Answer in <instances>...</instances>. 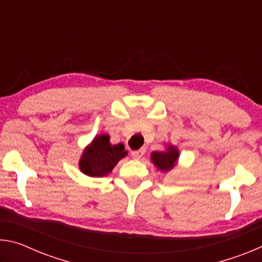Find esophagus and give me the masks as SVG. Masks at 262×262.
Masks as SVG:
<instances>
[{
	"mask_svg": "<svg viewBox=\"0 0 262 262\" xmlns=\"http://www.w3.org/2000/svg\"><path fill=\"white\" fill-rule=\"evenodd\" d=\"M145 152V149H140V150H135V151H132V157L134 159H140L142 158V156H143Z\"/></svg>",
	"mask_w": 262,
	"mask_h": 262,
	"instance_id": "esophagus-1",
	"label": "esophagus"
}]
</instances>
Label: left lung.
<instances>
[{"label": "left lung", "instance_id": "1", "mask_svg": "<svg viewBox=\"0 0 262 262\" xmlns=\"http://www.w3.org/2000/svg\"><path fill=\"white\" fill-rule=\"evenodd\" d=\"M151 162L161 172H168L177 166L179 158V150L171 144H166L163 151H154L150 155Z\"/></svg>", "mask_w": 262, "mask_h": 262}]
</instances>
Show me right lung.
<instances>
[{
    "mask_svg": "<svg viewBox=\"0 0 262 262\" xmlns=\"http://www.w3.org/2000/svg\"><path fill=\"white\" fill-rule=\"evenodd\" d=\"M128 156L122 143L111 144L110 135H97L83 150L78 162L79 170L88 177H103L112 172L123 157Z\"/></svg>",
    "mask_w": 262,
    "mask_h": 262,
    "instance_id": "add662e5",
    "label": "right lung"
}]
</instances>
